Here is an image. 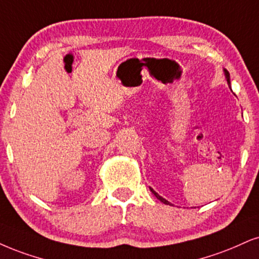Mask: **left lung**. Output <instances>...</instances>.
<instances>
[{"label": "left lung", "instance_id": "left-lung-1", "mask_svg": "<svg viewBox=\"0 0 259 259\" xmlns=\"http://www.w3.org/2000/svg\"><path fill=\"white\" fill-rule=\"evenodd\" d=\"M225 74H226V78H227V82H228V85H231V80H229V73H228V71H227V69H225ZM150 190H151V192H152V193H154V194H155V196H156V198H157V199H159V200H161V202H162V203L167 204V205H171V204H170V203H169V202H168V200H165V199H164V198H162L161 196H159V194H158L157 192H155V191H154V190H152V188H150Z\"/></svg>", "mask_w": 259, "mask_h": 259}]
</instances>
